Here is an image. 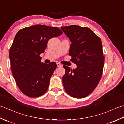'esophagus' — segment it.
<instances>
[{
	"label": "esophagus",
	"instance_id": "34e87169",
	"mask_svg": "<svg viewBox=\"0 0 124 124\" xmlns=\"http://www.w3.org/2000/svg\"><path fill=\"white\" fill-rule=\"evenodd\" d=\"M57 66L58 67H62V65L60 64V63L58 62V63H57Z\"/></svg>",
	"mask_w": 124,
	"mask_h": 124
}]
</instances>
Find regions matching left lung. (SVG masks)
Wrapping results in <instances>:
<instances>
[{
	"label": "left lung",
	"instance_id": "8db88e82",
	"mask_svg": "<svg viewBox=\"0 0 124 124\" xmlns=\"http://www.w3.org/2000/svg\"><path fill=\"white\" fill-rule=\"evenodd\" d=\"M60 28L72 42L69 54L77 66L73 70L63 66L64 87L72 97H85L95 89L102 77L104 64L102 41L87 27L72 25Z\"/></svg>",
	"mask_w": 124,
	"mask_h": 124
}]
</instances>
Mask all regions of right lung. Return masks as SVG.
<instances>
[{"label":"right lung","instance_id":"right-lung-1","mask_svg":"<svg viewBox=\"0 0 124 124\" xmlns=\"http://www.w3.org/2000/svg\"><path fill=\"white\" fill-rule=\"evenodd\" d=\"M62 34L57 27L37 24L17 32L9 50L13 75L20 90L30 97L41 96L49 88L55 62H41L49 40Z\"/></svg>","mask_w":124,"mask_h":124}]
</instances>
